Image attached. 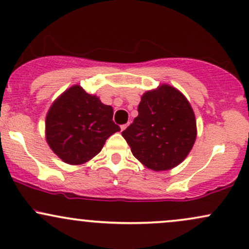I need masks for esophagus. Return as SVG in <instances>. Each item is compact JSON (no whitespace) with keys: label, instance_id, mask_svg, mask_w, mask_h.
<instances>
[{"label":"esophagus","instance_id":"esophagus-1","mask_svg":"<svg viewBox=\"0 0 249 249\" xmlns=\"http://www.w3.org/2000/svg\"><path fill=\"white\" fill-rule=\"evenodd\" d=\"M127 126H128V124H124V125H122V126H121V130H122V131H124L125 128H126Z\"/></svg>","mask_w":249,"mask_h":249}]
</instances>
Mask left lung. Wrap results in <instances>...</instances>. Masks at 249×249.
<instances>
[{"label":"left lung","mask_w":249,"mask_h":249,"mask_svg":"<svg viewBox=\"0 0 249 249\" xmlns=\"http://www.w3.org/2000/svg\"><path fill=\"white\" fill-rule=\"evenodd\" d=\"M132 154L150 170L168 171L185 160L196 139L190 102L178 89L161 84L146 91L138 116L122 132Z\"/></svg>","instance_id":"obj_1"}]
</instances>
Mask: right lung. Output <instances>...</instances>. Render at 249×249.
<instances>
[{
  "mask_svg": "<svg viewBox=\"0 0 249 249\" xmlns=\"http://www.w3.org/2000/svg\"><path fill=\"white\" fill-rule=\"evenodd\" d=\"M113 108L79 85L65 90L51 104L45 118V138L53 152L70 165H82L102 151L121 127L112 121Z\"/></svg>",
  "mask_w": 249,
  "mask_h": 249,
  "instance_id": "right-lung-1",
  "label": "right lung"
}]
</instances>
